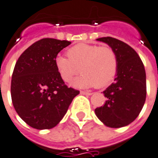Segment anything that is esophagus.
Listing matches in <instances>:
<instances>
[{"label": "esophagus", "instance_id": "1", "mask_svg": "<svg viewBox=\"0 0 158 158\" xmlns=\"http://www.w3.org/2000/svg\"><path fill=\"white\" fill-rule=\"evenodd\" d=\"M80 94L90 96V95H92V93H91V92H90V91H84V90H82V91H80Z\"/></svg>", "mask_w": 158, "mask_h": 158}]
</instances>
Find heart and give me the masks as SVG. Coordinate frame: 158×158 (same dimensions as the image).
Wrapping results in <instances>:
<instances>
[{"instance_id": "b5f03b06", "label": "heart", "mask_w": 158, "mask_h": 158, "mask_svg": "<svg viewBox=\"0 0 158 158\" xmlns=\"http://www.w3.org/2000/svg\"><path fill=\"white\" fill-rule=\"evenodd\" d=\"M68 56H56L55 66L65 82H70L80 68L83 74L71 83L75 88L108 86L117 73V57L108 46L81 44L69 48Z\"/></svg>"}]
</instances>
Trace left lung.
Here are the masks:
<instances>
[{"mask_svg":"<svg viewBox=\"0 0 158 158\" xmlns=\"http://www.w3.org/2000/svg\"><path fill=\"white\" fill-rule=\"evenodd\" d=\"M115 52L118 68L114 82L102 91L107 100L95 110L107 127L119 128L129 125L140 113L146 98V74L136 51L122 41L107 37L98 38Z\"/></svg>","mask_w":158,"mask_h":158,"instance_id":"8db88e82","label":"left lung"}]
</instances>
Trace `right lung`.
Returning <instances> with one entry per match:
<instances>
[{
  "label": "right lung",
  "instance_id": "right-lung-1",
  "mask_svg": "<svg viewBox=\"0 0 158 158\" xmlns=\"http://www.w3.org/2000/svg\"><path fill=\"white\" fill-rule=\"evenodd\" d=\"M67 40L44 38L18 59L11 81V97L17 114L26 124L43 130L55 127L64 117L79 90L68 88L55 66Z\"/></svg>",
  "mask_w": 158,
  "mask_h": 158
}]
</instances>
